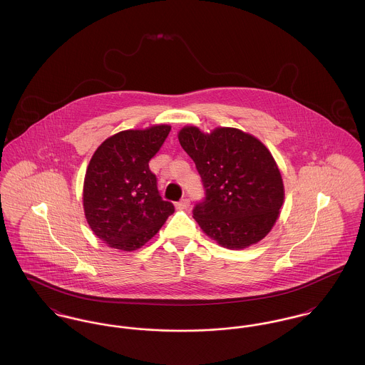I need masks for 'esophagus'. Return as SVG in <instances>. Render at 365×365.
Returning a JSON list of instances; mask_svg holds the SVG:
<instances>
[{
    "label": "esophagus",
    "instance_id": "esophagus-1",
    "mask_svg": "<svg viewBox=\"0 0 365 365\" xmlns=\"http://www.w3.org/2000/svg\"><path fill=\"white\" fill-rule=\"evenodd\" d=\"M189 205H190L189 198H182L180 201H178V202L175 204L176 209H187L189 208Z\"/></svg>",
    "mask_w": 365,
    "mask_h": 365
}]
</instances>
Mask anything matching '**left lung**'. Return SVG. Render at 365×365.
<instances>
[{"label":"left lung","instance_id":"obj_1","mask_svg":"<svg viewBox=\"0 0 365 365\" xmlns=\"http://www.w3.org/2000/svg\"><path fill=\"white\" fill-rule=\"evenodd\" d=\"M178 138L204 185L205 198L192 209L202 231L232 250L261 241L284 200L282 175L264 143L231 127L204 134L187 125Z\"/></svg>","mask_w":365,"mask_h":365}]
</instances>
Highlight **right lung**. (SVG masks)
<instances>
[{"label":"right lung","instance_id":"add662e5","mask_svg":"<svg viewBox=\"0 0 365 365\" xmlns=\"http://www.w3.org/2000/svg\"><path fill=\"white\" fill-rule=\"evenodd\" d=\"M171 127L120 131L98 146L83 183V208L93 232L110 247L133 252L143 246L174 213L164 201L149 161Z\"/></svg>","mask_w":365,"mask_h":365}]
</instances>
